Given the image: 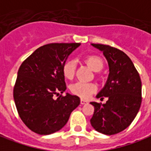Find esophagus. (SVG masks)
<instances>
[{"instance_id": "1", "label": "esophagus", "mask_w": 151, "mask_h": 151, "mask_svg": "<svg viewBox=\"0 0 151 151\" xmlns=\"http://www.w3.org/2000/svg\"><path fill=\"white\" fill-rule=\"evenodd\" d=\"M80 102H81L82 105H84V104H87V103H88V101H86V100H84V99H81V100H80Z\"/></svg>"}]
</instances>
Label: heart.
Segmentation results:
<instances>
[{"mask_svg": "<svg viewBox=\"0 0 151 151\" xmlns=\"http://www.w3.org/2000/svg\"><path fill=\"white\" fill-rule=\"evenodd\" d=\"M85 63L93 71H100L103 68V60L97 55H88L84 58ZM76 69V63L73 60H68L63 64L62 72L64 78L72 79L74 76ZM70 91L73 94L82 98H88L97 90V86L93 83L77 82L70 86Z\"/></svg>", "mask_w": 151, "mask_h": 151, "instance_id": "heart-1", "label": "heart"}]
</instances>
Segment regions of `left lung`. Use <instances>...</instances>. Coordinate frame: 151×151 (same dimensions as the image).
Listing matches in <instances>:
<instances>
[{"label":"left lung","mask_w":151,"mask_h":151,"mask_svg":"<svg viewBox=\"0 0 151 151\" xmlns=\"http://www.w3.org/2000/svg\"><path fill=\"white\" fill-rule=\"evenodd\" d=\"M103 53L109 66V75L97 98H108L105 104L91 102L94 113L90 120L97 132L115 135L131 125L141 104V81L131 58L122 50L109 45L92 44Z\"/></svg>","instance_id":"left-lung-1"}]
</instances>
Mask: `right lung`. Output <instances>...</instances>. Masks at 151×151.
Wrapping results in <instances>:
<instances>
[{
	"mask_svg": "<svg viewBox=\"0 0 151 151\" xmlns=\"http://www.w3.org/2000/svg\"><path fill=\"white\" fill-rule=\"evenodd\" d=\"M78 43H53L37 49L21 63L14 87V100L19 116L29 130L40 135L58 132L68 122L80 98L66 93L63 64Z\"/></svg>",
	"mask_w": 151,
	"mask_h": 151,
	"instance_id": "1",
	"label": "right lung"
}]
</instances>
